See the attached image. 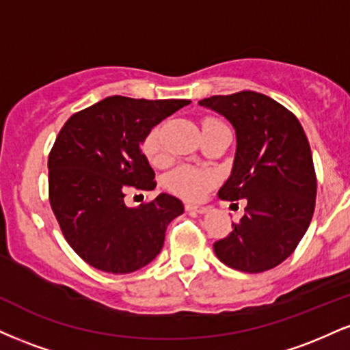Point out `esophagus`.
I'll return each instance as SVG.
<instances>
[{
  "label": "esophagus",
  "mask_w": 350,
  "mask_h": 350,
  "mask_svg": "<svg viewBox=\"0 0 350 350\" xmlns=\"http://www.w3.org/2000/svg\"><path fill=\"white\" fill-rule=\"evenodd\" d=\"M186 211H189V212H196V214H206L207 207L196 206V204H186Z\"/></svg>",
  "instance_id": "obj_1"
}]
</instances>
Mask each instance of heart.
<instances>
[{
	"label": "heart",
	"instance_id": "b5f03b06",
	"mask_svg": "<svg viewBox=\"0 0 350 350\" xmlns=\"http://www.w3.org/2000/svg\"><path fill=\"white\" fill-rule=\"evenodd\" d=\"M207 122H217L214 118L204 120V123ZM143 150L146 158L151 163H161L163 161V151H161V143H159V133L158 130H152L150 135L146 136L143 144ZM214 184V174L208 171L198 170V167H189L183 166L178 167L172 174L170 176V186L174 192H178L179 196H184L186 199L198 200L204 198V194L211 189Z\"/></svg>",
	"mask_w": 350,
	"mask_h": 350
}]
</instances>
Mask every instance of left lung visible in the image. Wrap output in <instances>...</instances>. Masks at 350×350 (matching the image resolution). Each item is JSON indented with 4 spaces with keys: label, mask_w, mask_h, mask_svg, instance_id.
<instances>
[{
    "label": "left lung",
    "mask_w": 350,
    "mask_h": 350,
    "mask_svg": "<svg viewBox=\"0 0 350 350\" xmlns=\"http://www.w3.org/2000/svg\"><path fill=\"white\" fill-rule=\"evenodd\" d=\"M235 130L232 172L219 198L247 200L230 235L214 243L217 258L245 273L271 270L306 234L316 204V172L303 126L290 110L256 92L199 102Z\"/></svg>",
    "instance_id": "obj_1"
}]
</instances>
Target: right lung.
<instances>
[{
	"label": "right lung",
	"mask_w": 350,
	"mask_h": 350,
	"mask_svg": "<svg viewBox=\"0 0 350 350\" xmlns=\"http://www.w3.org/2000/svg\"><path fill=\"white\" fill-rule=\"evenodd\" d=\"M189 103L113 95L62 126L47 163L49 200L66 240L90 267L124 275L159 255L167 226L184 212L183 202L159 194L128 207L124 191L154 189L142 144L156 124Z\"/></svg>",
	"instance_id": "obj_1"
}]
</instances>
